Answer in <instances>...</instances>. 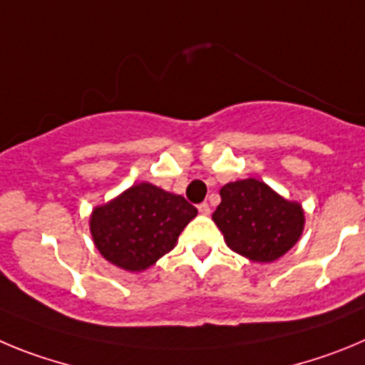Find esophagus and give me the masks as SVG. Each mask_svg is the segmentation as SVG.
Wrapping results in <instances>:
<instances>
[{"label":"esophagus","instance_id":"1","mask_svg":"<svg viewBox=\"0 0 365 365\" xmlns=\"http://www.w3.org/2000/svg\"><path fill=\"white\" fill-rule=\"evenodd\" d=\"M198 211H200V215L207 216V215H211V207H209V203L207 202H203L198 205Z\"/></svg>","mask_w":365,"mask_h":365}]
</instances>
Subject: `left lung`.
<instances>
[{"label": "left lung", "mask_w": 365, "mask_h": 365, "mask_svg": "<svg viewBox=\"0 0 365 365\" xmlns=\"http://www.w3.org/2000/svg\"><path fill=\"white\" fill-rule=\"evenodd\" d=\"M222 202L212 220L225 244L252 262H274L300 240L304 209L256 178L238 180L220 189Z\"/></svg>", "instance_id": "obj_1"}]
</instances>
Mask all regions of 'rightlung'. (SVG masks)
I'll return each instance as SVG.
<instances>
[{
	"label": "right lung",
	"mask_w": 365,
	"mask_h": 365,
	"mask_svg": "<svg viewBox=\"0 0 365 365\" xmlns=\"http://www.w3.org/2000/svg\"><path fill=\"white\" fill-rule=\"evenodd\" d=\"M196 215L183 196L142 182L94 209L91 235L107 262L130 272L145 271L175 247Z\"/></svg>",
	"instance_id": "obj_1"
}]
</instances>
